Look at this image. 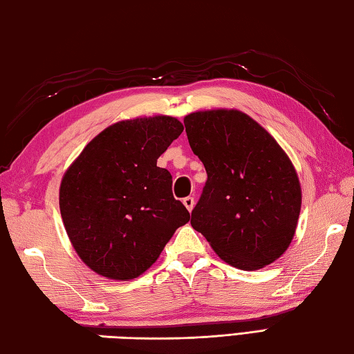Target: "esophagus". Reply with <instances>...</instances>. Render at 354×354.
I'll return each mask as SVG.
<instances>
[{"label": "esophagus", "instance_id": "34e87169", "mask_svg": "<svg viewBox=\"0 0 354 354\" xmlns=\"http://www.w3.org/2000/svg\"><path fill=\"white\" fill-rule=\"evenodd\" d=\"M183 205L186 206V209H188V211L191 212L192 208H194V205H196L194 197H185V198H183Z\"/></svg>", "mask_w": 354, "mask_h": 354}]
</instances>
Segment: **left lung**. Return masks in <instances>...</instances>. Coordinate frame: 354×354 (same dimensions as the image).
<instances>
[{"label":"left lung","mask_w":354,"mask_h":354,"mask_svg":"<svg viewBox=\"0 0 354 354\" xmlns=\"http://www.w3.org/2000/svg\"><path fill=\"white\" fill-rule=\"evenodd\" d=\"M185 128L208 176L191 212L192 228L236 268L272 263L290 246L301 212V185L290 158L243 112H194L185 117Z\"/></svg>","instance_id":"left-lung-1"}]
</instances>
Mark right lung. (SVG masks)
Masks as SVG:
<instances>
[{
	"instance_id": "1",
	"label": "right lung",
	"mask_w": 354,
	"mask_h": 354,
	"mask_svg": "<svg viewBox=\"0 0 354 354\" xmlns=\"http://www.w3.org/2000/svg\"><path fill=\"white\" fill-rule=\"evenodd\" d=\"M183 132L172 117L120 122L86 146L59 186V211L80 259L100 276L128 281L158 259L189 212L172 196L157 158Z\"/></svg>"
}]
</instances>
